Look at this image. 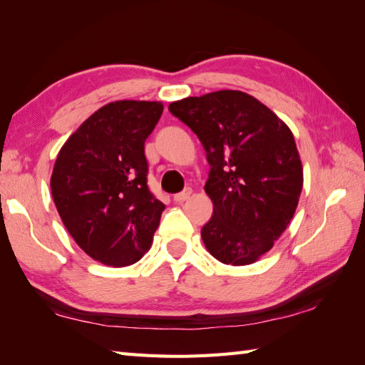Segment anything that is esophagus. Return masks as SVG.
Here are the masks:
<instances>
[{"label":"esophagus","instance_id":"34e87169","mask_svg":"<svg viewBox=\"0 0 365 365\" xmlns=\"http://www.w3.org/2000/svg\"><path fill=\"white\" fill-rule=\"evenodd\" d=\"M191 192H192V191H191V188H187V190L180 191V192H177V195L174 196V200H175V202H185V200L190 199Z\"/></svg>","mask_w":365,"mask_h":365}]
</instances>
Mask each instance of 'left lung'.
<instances>
[{
	"instance_id": "left-lung-1",
	"label": "left lung",
	"mask_w": 365,
	"mask_h": 365,
	"mask_svg": "<svg viewBox=\"0 0 365 365\" xmlns=\"http://www.w3.org/2000/svg\"><path fill=\"white\" fill-rule=\"evenodd\" d=\"M195 131L210 165L213 215L204 245L226 265H250L282 235L298 207L302 165L290 128L257 98L218 91L169 105Z\"/></svg>"
}]
</instances>
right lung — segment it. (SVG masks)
Listing matches in <instances>:
<instances>
[{
	"instance_id": "1",
	"label": "right lung",
	"mask_w": 365,
	"mask_h": 365,
	"mask_svg": "<svg viewBox=\"0 0 365 365\" xmlns=\"http://www.w3.org/2000/svg\"><path fill=\"white\" fill-rule=\"evenodd\" d=\"M160 102L119 100L84 120L59 150L51 195L68 234L108 267H127L149 250L165 204L147 187L144 143Z\"/></svg>"
}]
</instances>
